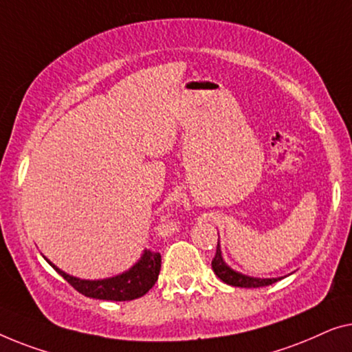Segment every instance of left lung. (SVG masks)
<instances>
[{
    "instance_id": "obj_1",
    "label": "left lung",
    "mask_w": 352,
    "mask_h": 352,
    "mask_svg": "<svg viewBox=\"0 0 352 352\" xmlns=\"http://www.w3.org/2000/svg\"><path fill=\"white\" fill-rule=\"evenodd\" d=\"M212 270L215 271V274L220 277L221 280L228 285L232 287H245V289H256V287H265L274 284L279 279H256V277H249L241 273H236L234 270H231L228 266L223 258H221V250H220V242L217 244V252L214 260H212Z\"/></svg>"
}]
</instances>
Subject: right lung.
<instances>
[{
  "mask_svg": "<svg viewBox=\"0 0 352 352\" xmlns=\"http://www.w3.org/2000/svg\"><path fill=\"white\" fill-rule=\"evenodd\" d=\"M47 260V258H46ZM47 263L70 284L79 294L89 298L111 300V301H129L140 298L155 285L161 271V254L160 252L145 250V254L135 266H132L127 273L110 277L103 280H84L63 273L54 266L51 261Z\"/></svg>",
  "mask_w": 352,
  "mask_h": 352,
  "instance_id": "right-lung-1",
  "label": "right lung"
}]
</instances>
